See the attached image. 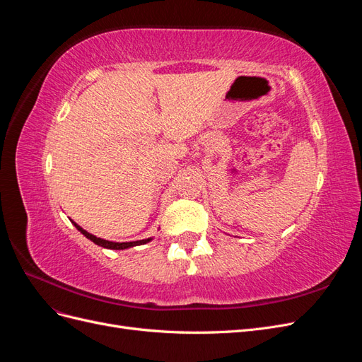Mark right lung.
Instances as JSON below:
<instances>
[{
    "label": "right lung",
    "instance_id": "obj_1",
    "mask_svg": "<svg viewBox=\"0 0 362 362\" xmlns=\"http://www.w3.org/2000/svg\"><path fill=\"white\" fill-rule=\"evenodd\" d=\"M74 225H75V228L78 229V231L83 234V235H86L87 238L89 240H92V242L95 243V245H100V246H103V247H107V249H127V247H133V246H139V245H145V243H148V242H151V238H146V240H137V242H127V243H116V242H108V240H104V238H98V237H95V235H92V234H89L87 231H84V229L81 228V226H78L76 225L75 222H72Z\"/></svg>",
    "mask_w": 362,
    "mask_h": 362
}]
</instances>
